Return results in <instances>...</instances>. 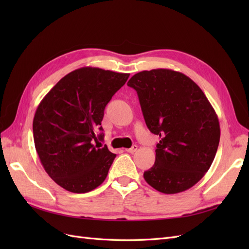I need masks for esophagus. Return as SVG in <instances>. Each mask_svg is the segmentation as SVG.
Returning a JSON list of instances; mask_svg holds the SVG:
<instances>
[{"label": "esophagus", "instance_id": "esophagus-1", "mask_svg": "<svg viewBox=\"0 0 249 249\" xmlns=\"http://www.w3.org/2000/svg\"><path fill=\"white\" fill-rule=\"evenodd\" d=\"M138 149V146L135 144V145H133L131 148H126L125 149V152H127V153H131V154H133V153H135L136 152V150Z\"/></svg>", "mask_w": 249, "mask_h": 249}]
</instances>
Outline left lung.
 <instances>
[{"label": "left lung", "instance_id": "1", "mask_svg": "<svg viewBox=\"0 0 249 249\" xmlns=\"http://www.w3.org/2000/svg\"><path fill=\"white\" fill-rule=\"evenodd\" d=\"M127 86L137 91L149 131L159 135L156 161L144 179L165 194L189 189L212 165L220 125L212 105L186 74L167 69L140 71Z\"/></svg>", "mask_w": 249, "mask_h": 249}]
</instances>
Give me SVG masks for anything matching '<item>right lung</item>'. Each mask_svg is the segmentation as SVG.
<instances>
[{
  "label": "right lung",
  "instance_id": "obj_1",
  "mask_svg": "<svg viewBox=\"0 0 249 249\" xmlns=\"http://www.w3.org/2000/svg\"><path fill=\"white\" fill-rule=\"evenodd\" d=\"M130 73L81 67L67 73L43 97L33 119L36 152L56 184L86 193L108 176L116 155L97 144L105 107Z\"/></svg>",
  "mask_w": 249,
  "mask_h": 249
}]
</instances>
